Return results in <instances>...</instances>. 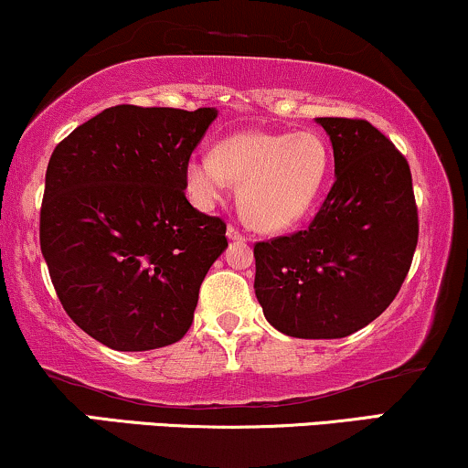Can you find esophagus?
I'll list each match as a JSON object with an SVG mask.
<instances>
[{
  "label": "esophagus",
  "mask_w": 468,
  "mask_h": 468,
  "mask_svg": "<svg viewBox=\"0 0 468 468\" xmlns=\"http://www.w3.org/2000/svg\"><path fill=\"white\" fill-rule=\"evenodd\" d=\"M228 239L229 240H240V243H243V240H247V236L240 232L239 228H234V225H228Z\"/></svg>",
  "instance_id": "obj_1"
}]
</instances>
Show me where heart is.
<instances>
[{
	"instance_id": "obj_1",
	"label": "heart",
	"mask_w": 468,
	"mask_h": 468,
	"mask_svg": "<svg viewBox=\"0 0 468 468\" xmlns=\"http://www.w3.org/2000/svg\"><path fill=\"white\" fill-rule=\"evenodd\" d=\"M327 176L330 147L314 130L239 132L218 143L215 154L193 155L184 169L188 197L199 207H212L223 199L229 182H240V210L264 232L302 221Z\"/></svg>"
}]
</instances>
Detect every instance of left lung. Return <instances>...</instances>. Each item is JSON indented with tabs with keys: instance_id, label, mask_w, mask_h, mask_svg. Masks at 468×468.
I'll list each match as a JSON object with an SVG mask.
<instances>
[{
	"instance_id": "1",
	"label": "left lung",
	"mask_w": 468,
	"mask_h": 468,
	"mask_svg": "<svg viewBox=\"0 0 468 468\" xmlns=\"http://www.w3.org/2000/svg\"><path fill=\"white\" fill-rule=\"evenodd\" d=\"M334 180L305 229L253 245L256 297L275 330L343 338L397 297L419 240L408 160L365 119L321 117Z\"/></svg>"
}]
</instances>
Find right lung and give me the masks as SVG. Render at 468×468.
<instances>
[{
	"mask_svg": "<svg viewBox=\"0 0 468 468\" xmlns=\"http://www.w3.org/2000/svg\"><path fill=\"white\" fill-rule=\"evenodd\" d=\"M215 108L112 106L58 143L45 173L40 251L62 308L117 351L188 332L225 223L188 204L184 169Z\"/></svg>",
	"mask_w": 468,
	"mask_h": 468,
	"instance_id": "right-lung-1",
	"label": "right lung"
}]
</instances>
